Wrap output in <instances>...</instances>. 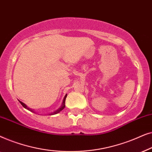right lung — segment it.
<instances>
[{"label": "right lung", "mask_w": 152, "mask_h": 152, "mask_svg": "<svg viewBox=\"0 0 152 152\" xmlns=\"http://www.w3.org/2000/svg\"><path fill=\"white\" fill-rule=\"evenodd\" d=\"M66 97H67V94H66V95H65V97H64L63 102H62V104H61V107H60L59 109H58L57 110V111H55L54 112H53V113H50L49 115H55V114H57V113H59L60 111H62V110H63V109H64V108H65V101H66ZM19 102H20V104H21L22 106L25 108V109H28V110H29V111H32V112H34V111H33L32 109H30V108H28V107H27V106H26V104H24L23 102H20V101H19Z\"/></svg>", "instance_id": "add662e5"}]
</instances>
